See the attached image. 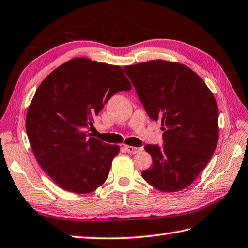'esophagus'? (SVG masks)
<instances>
[{"label":"esophagus","mask_w":248,"mask_h":248,"mask_svg":"<svg viewBox=\"0 0 248 248\" xmlns=\"http://www.w3.org/2000/svg\"><path fill=\"white\" fill-rule=\"evenodd\" d=\"M124 148L128 154H137V153L141 151L140 147H134V146H129V145H125Z\"/></svg>","instance_id":"1"}]
</instances>
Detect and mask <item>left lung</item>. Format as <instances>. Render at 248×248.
Instances as JSON below:
<instances>
[{
	"mask_svg": "<svg viewBox=\"0 0 248 248\" xmlns=\"http://www.w3.org/2000/svg\"><path fill=\"white\" fill-rule=\"evenodd\" d=\"M162 145L147 144L152 166L142 177L161 192L189 186L210 161L218 140V109L203 80L184 64L151 60L124 68Z\"/></svg>",
	"mask_w": 248,
	"mask_h": 248,
	"instance_id": "obj_1",
	"label": "left lung"
}]
</instances>
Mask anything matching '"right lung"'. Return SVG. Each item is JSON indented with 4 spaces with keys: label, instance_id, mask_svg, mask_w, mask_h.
<instances>
[{
    "label": "right lung",
    "instance_id": "add662e5",
    "mask_svg": "<svg viewBox=\"0 0 248 248\" xmlns=\"http://www.w3.org/2000/svg\"><path fill=\"white\" fill-rule=\"evenodd\" d=\"M130 82L119 65L74 58L41 82L26 115V134L43 170L60 188L86 194L108 177L118 145L91 137L105 104Z\"/></svg>",
    "mask_w": 248,
    "mask_h": 248
}]
</instances>
